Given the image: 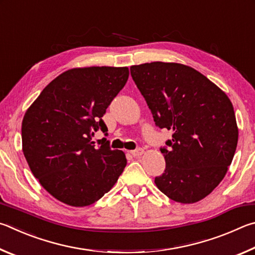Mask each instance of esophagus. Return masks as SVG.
Segmentation results:
<instances>
[{"label": "esophagus", "mask_w": 255, "mask_h": 255, "mask_svg": "<svg viewBox=\"0 0 255 255\" xmlns=\"http://www.w3.org/2000/svg\"><path fill=\"white\" fill-rule=\"evenodd\" d=\"M143 152H144L143 149H142V148H137V149H135V150L131 151V154L133 155V157H141V155L143 154Z\"/></svg>", "instance_id": "obj_1"}]
</instances>
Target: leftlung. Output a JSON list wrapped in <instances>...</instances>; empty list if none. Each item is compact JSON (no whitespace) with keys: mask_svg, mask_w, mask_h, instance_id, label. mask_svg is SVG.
<instances>
[{"mask_svg":"<svg viewBox=\"0 0 255 255\" xmlns=\"http://www.w3.org/2000/svg\"><path fill=\"white\" fill-rule=\"evenodd\" d=\"M130 70L155 125L173 132L160 148L166 169L155 185L175 202H199L225 177L238 145L230 98L189 66L154 61Z\"/></svg>","mask_w":255,"mask_h":255,"instance_id":"8db88e82","label":"left lung"}]
</instances>
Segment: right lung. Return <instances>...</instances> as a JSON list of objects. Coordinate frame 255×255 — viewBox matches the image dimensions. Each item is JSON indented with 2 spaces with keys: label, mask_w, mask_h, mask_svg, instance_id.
<instances>
[{
  "label": "right lung",
  "mask_w": 255,
  "mask_h": 255,
  "mask_svg": "<svg viewBox=\"0 0 255 255\" xmlns=\"http://www.w3.org/2000/svg\"><path fill=\"white\" fill-rule=\"evenodd\" d=\"M128 67L69 69L44 87L22 121V150L33 176L49 194L75 207L92 205L115 185L127 166L121 150L101 130L106 109L124 87Z\"/></svg>",
  "instance_id": "right-lung-1"
}]
</instances>
